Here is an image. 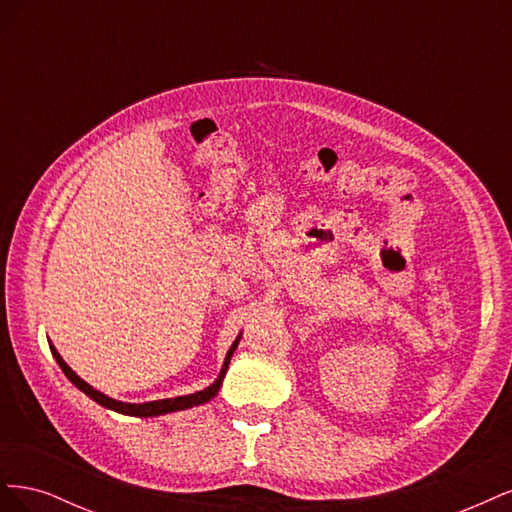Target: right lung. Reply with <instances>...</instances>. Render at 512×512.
<instances>
[{
	"instance_id": "obj_1",
	"label": "right lung",
	"mask_w": 512,
	"mask_h": 512,
	"mask_svg": "<svg viewBox=\"0 0 512 512\" xmlns=\"http://www.w3.org/2000/svg\"><path fill=\"white\" fill-rule=\"evenodd\" d=\"M239 339H241V335L235 339V344L230 346V350L226 352V359H224V365H222V371H220V376H218V380H215L211 386H207L205 391H198V393H192V395H183V397H170V399H158V401H147V404H126V401H117V399H113V397H108V395H104V393H100V391H96L94 386H89L83 378H79L74 374V371L68 367V363L61 359L59 356V352L55 350V346L51 344V352H53V356H55V361L59 363V367H61V371H64V374L68 376V380L76 386V389H81L87 397H91L96 401V404H100V406H104V408H108V410H115V412H119V414H128V416H160V414H168V412H177V410H185V408H192V406H203V404H207L209 399H213L215 395H218V391H220V386H222V380H224V376H226V369H228V363H230V356H232V352L237 350V346H239Z\"/></svg>"
}]
</instances>
